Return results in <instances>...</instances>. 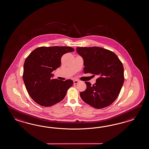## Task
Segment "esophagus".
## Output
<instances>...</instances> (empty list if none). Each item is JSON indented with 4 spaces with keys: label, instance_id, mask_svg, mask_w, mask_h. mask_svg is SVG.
Instances as JSON below:
<instances>
[{
    "label": "esophagus",
    "instance_id": "obj_1",
    "mask_svg": "<svg viewBox=\"0 0 149 149\" xmlns=\"http://www.w3.org/2000/svg\"><path fill=\"white\" fill-rule=\"evenodd\" d=\"M73 82H74V84H77V83H79V81L78 80H74V81H73Z\"/></svg>",
    "mask_w": 149,
    "mask_h": 149
}]
</instances>
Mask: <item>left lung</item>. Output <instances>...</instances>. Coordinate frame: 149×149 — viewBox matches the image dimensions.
<instances>
[{
    "mask_svg": "<svg viewBox=\"0 0 149 149\" xmlns=\"http://www.w3.org/2000/svg\"><path fill=\"white\" fill-rule=\"evenodd\" d=\"M76 52L84 59V73L98 76L93 86L85 82L87 88L80 93L81 97L96 109L110 105L118 97L123 84L122 63L113 52L103 48L77 47Z\"/></svg>",
    "mask_w": 149,
    "mask_h": 149,
    "instance_id": "left-lung-1",
    "label": "left lung"
}]
</instances>
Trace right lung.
Returning a JSON list of instances; mask_svg holds the SVG:
<instances>
[{
  "mask_svg": "<svg viewBox=\"0 0 149 149\" xmlns=\"http://www.w3.org/2000/svg\"><path fill=\"white\" fill-rule=\"evenodd\" d=\"M74 51L67 46L40 47L26 58L23 80L29 96L38 104L50 107L65 98L72 80L53 79V70L61 65L62 56Z\"/></svg>",
  "mask_w": 149,
  "mask_h": 149,
  "instance_id": "obj_1",
  "label": "right lung"
}]
</instances>
